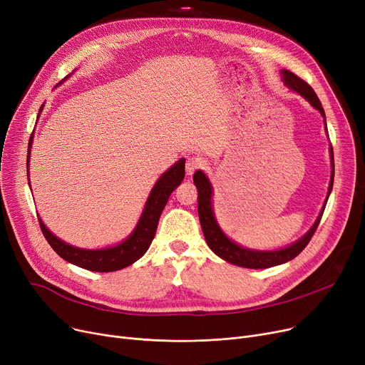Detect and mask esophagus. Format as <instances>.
Segmentation results:
<instances>
[{"instance_id": "obj_1", "label": "esophagus", "mask_w": 365, "mask_h": 365, "mask_svg": "<svg viewBox=\"0 0 365 365\" xmlns=\"http://www.w3.org/2000/svg\"><path fill=\"white\" fill-rule=\"evenodd\" d=\"M204 165V161L201 158H195V157H190L186 160V164H185V170H186V175L187 176H192L194 171L201 168Z\"/></svg>"}]
</instances>
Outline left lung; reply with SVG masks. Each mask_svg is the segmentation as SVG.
<instances>
[{"mask_svg":"<svg viewBox=\"0 0 365 365\" xmlns=\"http://www.w3.org/2000/svg\"><path fill=\"white\" fill-rule=\"evenodd\" d=\"M281 76H282V83L289 87L290 90L299 93L303 99L308 101L311 103V106H314L324 118V125L325 130H327V123H325V113H324V108L318 99V96L315 94L314 88L306 84L302 78H299L297 75H294L293 72L282 69L281 71ZM330 157H331V179H330V186H329V194L327 198L324 201V205L321 208V212L315 220V223L312 225V227L306 232L300 240H297L296 242L287 245L284 248H279V250H272V252H262V250H253V248H247L242 247L240 244H237L235 241H232L229 238L223 231L222 227L219 226L216 217H215V212H213V186L210 183L208 178L204 175L201 170H198L194 175V183L198 189V215H200V223L202 227V234L205 237V241L208 244V247L212 248L213 253L217 255L220 259L237 264V266H242V267H248V269H264V267H272L277 264H282L285 262H289L292 259H294L297 255H300V252L303 248L308 245V242L311 241L312 235L315 234L317 227L319 225V220L322 217L325 204L329 201V197L331 194L333 189V180H334V158H333V149L330 148Z\"/></svg>","mask_w":365,"mask_h":365,"instance_id":"8db88e82","label":"left lung"}]
</instances>
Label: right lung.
Listing matches in <instances>:
<instances>
[{
    "label": "right lung",
    "instance_id": "add662e5",
    "mask_svg": "<svg viewBox=\"0 0 365 365\" xmlns=\"http://www.w3.org/2000/svg\"><path fill=\"white\" fill-rule=\"evenodd\" d=\"M43 106L40 112L43 110ZM38 117H40V113H38ZM32 140H34V133L28 145V158H26L28 176H29ZM183 178H185V158L179 160L175 165H171L167 171L163 173L161 178L157 180V183L153 185L150 190L136 227L133 229V232L124 241H121L117 245L106 247V248H96V250L75 247L62 241L61 238H57L54 234H51L40 217H38V222H40L41 231L53 250L66 262L93 272L120 271L123 267H127L131 263L139 260L148 252L153 237H155L158 220L163 210L171 192L182 183Z\"/></svg>",
    "mask_w": 365,
    "mask_h": 365
}]
</instances>
